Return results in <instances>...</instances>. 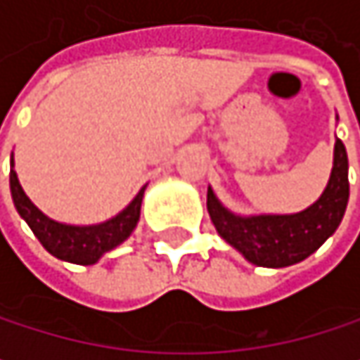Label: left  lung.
<instances>
[{"instance_id":"left-lung-1","label":"left lung","mask_w":360,"mask_h":360,"mask_svg":"<svg viewBox=\"0 0 360 360\" xmlns=\"http://www.w3.org/2000/svg\"><path fill=\"white\" fill-rule=\"evenodd\" d=\"M338 118V116H335ZM348 156L335 137L333 167L323 193L309 208L294 214H236L208 187L206 206L217 233L256 266L281 269L319 250L333 236L348 204Z\"/></svg>"}]
</instances>
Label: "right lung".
Listing matches in <instances>:
<instances>
[{"mask_svg":"<svg viewBox=\"0 0 360 360\" xmlns=\"http://www.w3.org/2000/svg\"><path fill=\"white\" fill-rule=\"evenodd\" d=\"M10 191L18 214L33 229L37 240L51 256L72 264H96L106 252L120 246L137 227L146 185L116 214L98 225H66L43 214L25 193L14 171V154L10 160Z\"/></svg>","mask_w":360,"mask_h":360,"instance_id":"add662e5","label":"right lung"}]
</instances>
